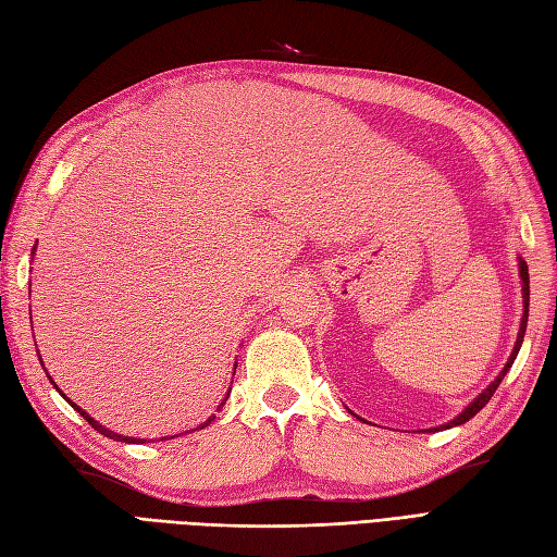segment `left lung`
<instances>
[{"instance_id":"1","label":"left lung","mask_w":557,"mask_h":557,"mask_svg":"<svg viewBox=\"0 0 557 557\" xmlns=\"http://www.w3.org/2000/svg\"><path fill=\"white\" fill-rule=\"evenodd\" d=\"M520 278H522V297H524V313H522V323H520V333H518V342H516V347H513V354H510V358H508V363L504 366V370L499 372V377L494 380L483 394H480L469 408H466L459 417H455L453 422L449 424H445V426H438V429H453V426H459V424H463V422H469V419L473 417V414H478L480 410L485 408V405L490 403V398L494 396V391L499 388V384H502V380L506 377V372H508V368L513 366V360H516V356H518V351H520V344H522V337H524V327H528V307H530V274H528V264H524V260H520Z\"/></svg>"}]
</instances>
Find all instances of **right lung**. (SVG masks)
Wrapping results in <instances>:
<instances>
[{
  "label": "right lung",
  "mask_w": 557,
  "mask_h": 557,
  "mask_svg": "<svg viewBox=\"0 0 557 557\" xmlns=\"http://www.w3.org/2000/svg\"><path fill=\"white\" fill-rule=\"evenodd\" d=\"M227 396H230V394H227ZM67 403H70V405H72V408H74V410H77V412H79V414H82V417L86 419V422H88V424H91V429H96V431H98V433H102V435H108V438H112V441H119V443H145L143 438H128V435H122V433H114V431H110V429H104V426H100V424L96 422V419H94V417H88V414H86V412H84L82 408H77V405H74L72 400H67ZM222 405H224V400H222ZM213 419H215V417H208L203 424H199L197 429H191V431H199V429H206V426H208L210 422H213ZM191 431H187V433H191ZM171 438H175V435H171ZM161 441H166V435H163V438H161Z\"/></svg>",
  "instance_id": "right-lung-1"
}]
</instances>
